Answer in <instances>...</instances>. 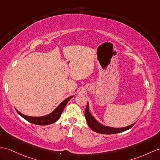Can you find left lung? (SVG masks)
<instances>
[{
    "label": "left lung",
    "instance_id": "1",
    "mask_svg": "<svg viewBox=\"0 0 160 160\" xmlns=\"http://www.w3.org/2000/svg\"><path fill=\"white\" fill-rule=\"evenodd\" d=\"M85 119L87 121V123L88 124L89 127L93 131L97 132V133L104 134H113L117 133H120V132H122L130 129V128L136 123L135 122L134 123L131 124L130 126H128L126 127H123V128H112V127L104 126L103 124L98 122L94 117L91 114V112H89V110L88 103L87 104L86 108H85Z\"/></svg>",
    "mask_w": 160,
    "mask_h": 160
}]
</instances>
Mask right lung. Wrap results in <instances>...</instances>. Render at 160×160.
Listing matches in <instances>:
<instances>
[{
  "label": "right lung",
  "mask_w": 160,
  "mask_h": 160,
  "mask_svg": "<svg viewBox=\"0 0 160 160\" xmlns=\"http://www.w3.org/2000/svg\"><path fill=\"white\" fill-rule=\"evenodd\" d=\"M72 97H74V96H70L67 99H65L64 101H62V102L58 105V106L52 112H50L49 114L44 115V116H41V117L28 116V115L21 113V112L19 111H18L16 108H15L18 112V113L20 116H22L23 118L25 119L26 121H28V122L32 123L33 124H36V125L46 126V125H49V124L55 123L56 121L58 120V119L60 118L62 112L63 111L66 105H67L68 101L71 100Z\"/></svg>",
  "instance_id": "1"
}]
</instances>
